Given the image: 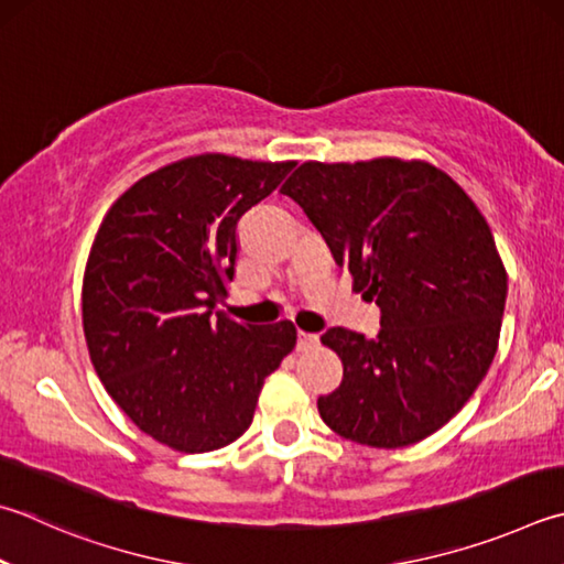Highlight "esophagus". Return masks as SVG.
I'll list each match as a JSON object with an SVG mask.
<instances>
[{
  "mask_svg": "<svg viewBox=\"0 0 564 564\" xmlns=\"http://www.w3.org/2000/svg\"><path fill=\"white\" fill-rule=\"evenodd\" d=\"M321 343L317 340L315 333H305V330H299V350H313V347Z\"/></svg>",
  "mask_w": 564,
  "mask_h": 564,
  "instance_id": "esophagus-1",
  "label": "esophagus"
}]
</instances>
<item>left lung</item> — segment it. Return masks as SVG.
I'll list each match as a JSON object with an SVG mask.
<instances>
[{"mask_svg": "<svg viewBox=\"0 0 564 564\" xmlns=\"http://www.w3.org/2000/svg\"><path fill=\"white\" fill-rule=\"evenodd\" d=\"M281 194L308 214L382 311L377 337L330 327L321 343L343 382L317 399L323 422L372 448H402L460 412L494 362L508 273L464 187L424 160H308Z\"/></svg>", "mask_w": 564, "mask_h": 564, "instance_id": "obj_1", "label": "left lung"}]
</instances>
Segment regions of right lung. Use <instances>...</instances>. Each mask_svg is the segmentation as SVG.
<instances>
[{"mask_svg":"<svg viewBox=\"0 0 564 564\" xmlns=\"http://www.w3.org/2000/svg\"><path fill=\"white\" fill-rule=\"evenodd\" d=\"M293 167L192 155L138 180L100 221L80 291L90 362L130 422L175 452L237 442L295 347L291 321L247 327L214 313L229 295L239 219Z\"/></svg>","mask_w":564,"mask_h":564,"instance_id":"add662e5","label":"right lung"}]
</instances>
